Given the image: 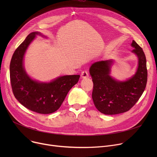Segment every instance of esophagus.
I'll use <instances>...</instances> for the list:
<instances>
[{
  "label": "esophagus",
  "mask_w": 157,
  "mask_h": 157,
  "mask_svg": "<svg viewBox=\"0 0 157 157\" xmlns=\"http://www.w3.org/2000/svg\"><path fill=\"white\" fill-rule=\"evenodd\" d=\"M81 78L83 79H85L86 78H88L89 76L88 75V73L86 71H84L81 72Z\"/></svg>",
  "instance_id": "obj_1"
}]
</instances>
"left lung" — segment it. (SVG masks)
<instances>
[{"instance_id": "left-lung-1", "label": "left lung", "mask_w": 157, "mask_h": 157, "mask_svg": "<svg viewBox=\"0 0 157 157\" xmlns=\"http://www.w3.org/2000/svg\"><path fill=\"white\" fill-rule=\"evenodd\" d=\"M132 53L138 59V67L135 74L126 81H118L111 75L114 60L96 62L90 68L94 88L92 99L96 108L105 114H117L128 111L135 105L144 92L147 72L146 59L143 49L135 40Z\"/></svg>"}]
</instances>
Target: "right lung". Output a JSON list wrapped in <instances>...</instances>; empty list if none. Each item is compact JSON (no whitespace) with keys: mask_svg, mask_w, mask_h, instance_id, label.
I'll return each instance as SVG.
<instances>
[{"mask_svg":"<svg viewBox=\"0 0 157 157\" xmlns=\"http://www.w3.org/2000/svg\"><path fill=\"white\" fill-rule=\"evenodd\" d=\"M40 32H32L14 52L10 63V80L15 98L26 108L40 114H50L60 108L71 88L79 81V75H67L43 83L32 79L23 65L27 49Z\"/></svg>","mask_w":157,"mask_h":157,"instance_id":"1","label":"right lung"}]
</instances>
